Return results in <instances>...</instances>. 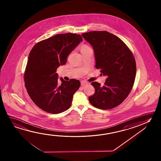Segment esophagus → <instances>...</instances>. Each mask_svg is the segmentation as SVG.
I'll return each mask as SVG.
<instances>
[{"label":"esophagus","mask_w":161,"mask_h":161,"mask_svg":"<svg viewBox=\"0 0 161 161\" xmlns=\"http://www.w3.org/2000/svg\"><path fill=\"white\" fill-rule=\"evenodd\" d=\"M88 83L86 81H81V85L82 86H84L85 85H86Z\"/></svg>","instance_id":"34e87169"}]
</instances>
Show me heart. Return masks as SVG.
Here are the masks:
<instances>
[{
  "label": "heart",
  "mask_w": 161,
  "mask_h": 161,
  "mask_svg": "<svg viewBox=\"0 0 161 161\" xmlns=\"http://www.w3.org/2000/svg\"><path fill=\"white\" fill-rule=\"evenodd\" d=\"M90 49V47H88L87 45H82L81 47V50H87V49Z\"/></svg>",
  "instance_id": "heart-1"
}]
</instances>
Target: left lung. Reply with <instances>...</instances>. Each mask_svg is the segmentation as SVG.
<instances>
[{
  "label": "left lung",
  "instance_id": "obj_1",
  "mask_svg": "<svg viewBox=\"0 0 161 161\" xmlns=\"http://www.w3.org/2000/svg\"><path fill=\"white\" fill-rule=\"evenodd\" d=\"M94 51L95 67L107 76L103 86L92 82L95 93L89 97L92 106L109 109L127 97L134 85L136 66L131 51L124 42L110 32L94 31L82 34Z\"/></svg>",
  "mask_w": 161,
  "mask_h": 161
}]
</instances>
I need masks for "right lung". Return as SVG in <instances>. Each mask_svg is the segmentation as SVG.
Instances as JSON below:
<instances>
[{"label":"right lung","instance_id":"add662e5","mask_svg":"<svg viewBox=\"0 0 161 161\" xmlns=\"http://www.w3.org/2000/svg\"><path fill=\"white\" fill-rule=\"evenodd\" d=\"M82 41L81 36L76 34L55 35L37 42L31 50L24 74L25 84L32 100L43 111L58 114L71 106L80 82L61 78L59 84L56 71L66 64L67 56Z\"/></svg>","mask_w":161,"mask_h":161}]
</instances>
